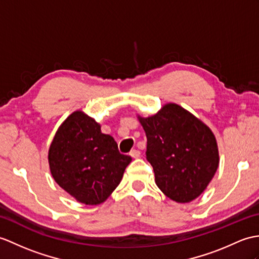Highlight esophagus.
<instances>
[{
  "label": "esophagus",
  "mask_w": 259,
  "mask_h": 259,
  "mask_svg": "<svg viewBox=\"0 0 259 259\" xmlns=\"http://www.w3.org/2000/svg\"><path fill=\"white\" fill-rule=\"evenodd\" d=\"M132 158L134 159H138L140 157V151L139 150H137V149H134V150H131L130 151V153H129Z\"/></svg>",
  "instance_id": "esophagus-1"
}]
</instances>
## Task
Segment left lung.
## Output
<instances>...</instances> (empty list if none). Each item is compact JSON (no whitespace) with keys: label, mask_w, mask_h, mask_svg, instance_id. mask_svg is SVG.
Wrapping results in <instances>:
<instances>
[{"label":"left lung","mask_w":259,"mask_h":259,"mask_svg":"<svg viewBox=\"0 0 259 259\" xmlns=\"http://www.w3.org/2000/svg\"><path fill=\"white\" fill-rule=\"evenodd\" d=\"M138 119L146 132V155L158 188L178 203L195 200L219 167L212 130L177 104H166L154 116Z\"/></svg>","instance_id":"obj_1"}]
</instances>
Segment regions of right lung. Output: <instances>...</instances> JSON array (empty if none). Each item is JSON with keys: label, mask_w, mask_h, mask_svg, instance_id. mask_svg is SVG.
<instances>
[{"label": "right lung", "mask_w": 259, "mask_h": 259, "mask_svg": "<svg viewBox=\"0 0 259 259\" xmlns=\"http://www.w3.org/2000/svg\"><path fill=\"white\" fill-rule=\"evenodd\" d=\"M131 157L102 134L100 124L77 110L61 124L48 150V163L56 183L78 202H105L123 177Z\"/></svg>", "instance_id": "1"}]
</instances>
